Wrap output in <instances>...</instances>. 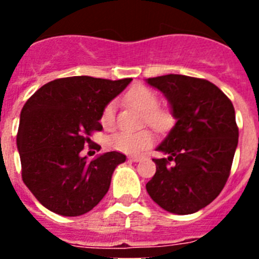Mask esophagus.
<instances>
[{"label":"esophagus","mask_w":259,"mask_h":259,"mask_svg":"<svg viewBox=\"0 0 259 259\" xmlns=\"http://www.w3.org/2000/svg\"><path fill=\"white\" fill-rule=\"evenodd\" d=\"M128 159L132 162H139V161H141V157L140 155H131V157H128Z\"/></svg>","instance_id":"1"}]
</instances>
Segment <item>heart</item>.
Returning <instances> with one entry per match:
<instances>
[{
    "label": "heart",
    "mask_w": 259,
    "mask_h": 259,
    "mask_svg": "<svg viewBox=\"0 0 259 259\" xmlns=\"http://www.w3.org/2000/svg\"><path fill=\"white\" fill-rule=\"evenodd\" d=\"M124 100L128 104L144 113V120L155 131L163 132L168 130L172 123V115L166 109L158 106V96L152 89L141 84L131 87L124 95ZM100 122L102 127L111 128L115 123V104L107 102L101 110ZM154 143V136L148 130L136 132L120 131L111 135L107 139V146L110 149L118 150L128 154H136L141 150L149 148Z\"/></svg>",
    "instance_id": "obj_1"
}]
</instances>
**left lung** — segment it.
Masks as SVG:
<instances>
[{"label": "left lung", "mask_w": 259, "mask_h": 259, "mask_svg": "<svg viewBox=\"0 0 259 259\" xmlns=\"http://www.w3.org/2000/svg\"><path fill=\"white\" fill-rule=\"evenodd\" d=\"M167 97L176 118L157 150L154 176L146 191L155 203L174 214H192L218 197L227 183L239 141L230 98L209 80L163 75L146 80Z\"/></svg>", "instance_id": "obj_1"}]
</instances>
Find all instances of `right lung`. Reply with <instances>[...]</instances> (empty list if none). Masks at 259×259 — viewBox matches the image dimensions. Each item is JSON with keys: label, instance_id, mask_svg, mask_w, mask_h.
<instances>
[{"label": "right lung", "instance_id": "right-lung-1", "mask_svg": "<svg viewBox=\"0 0 259 259\" xmlns=\"http://www.w3.org/2000/svg\"><path fill=\"white\" fill-rule=\"evenodd\" d=\"M132 79L61 77L37 89L20 113L17 145L22 179L38 202L65 217L91 211L107 193L115 167L125 161L107 152L93 161L80 153L101 131V110Z\"/></svg>", "mask_w": 259, "mask_h": 259}]
</instances>
